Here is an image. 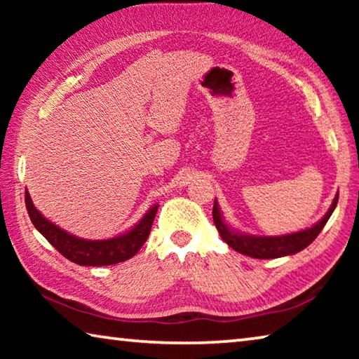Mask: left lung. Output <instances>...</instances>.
Wrapping results in <instances>:
<instances>
[{
  "instance_id": "1",
  "label": "left lung",
  "mask_w": 359,
  "mask_h": 359,
  "mask_svg": "<svg viewBox=\"0 0 359 359\" xmlns=\"http://www.w3.org/2000/svg\"><path fill=\"white\" fill-rule=\"evenodd\" d=\"M339 201V193H336L332 203L327 209L326 214L321 217L315 224L311 228L301 229L297 233L291 234H282V236H255V234H247L242 233V231L236 229L224 222V217L220 210V205H218L217 199L214 203V210H212V215H214V223L220 233L222 239L226 242V244L233 248V250L239 252L242 255H247V257L258 258V259H271V258H282L288 257V255H294L301 252L307 245H311L315 241V238L320 234V231L323 229L326 222L330 220L332 215L334 209H336Z\"/></svg>"
}]
</instances>
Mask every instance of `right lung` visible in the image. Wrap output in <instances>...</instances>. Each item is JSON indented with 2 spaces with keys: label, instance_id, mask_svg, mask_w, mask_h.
Here are the masks:
<instances>
[{
  "label": "right lung",
  "instance_id": "right-lung-1",
  "mask_svg": "<svg viewBox=\"0 0 359 359\" xmlns=\"http://www.w3.org/2000/svg\"><path fill=\"white\" fill-rule=\"evenodd\" d=\"M25 204L28 215L34 228L57 248V250L79 266H111L135 257L147 241L151 223L155 220L158 204H154L144 217L128 231L109 239H82L57 226L55 223L41 214L32 201L28 190L25 191Z\"/></svg>",
  "mask_w": 359,
  "mask_h": 359
}]
</instances>
